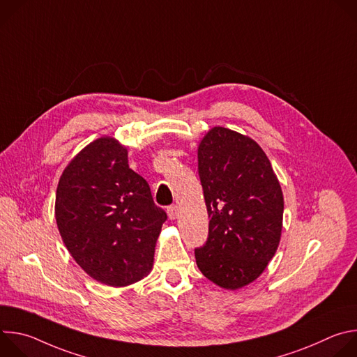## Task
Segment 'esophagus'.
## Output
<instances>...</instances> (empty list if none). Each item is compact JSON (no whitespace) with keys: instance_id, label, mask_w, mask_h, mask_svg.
<instances>
[{"instance_id":"1","label":"esophagus","mask_w":357,"mask_h":357,"mask_svg":"<svg viewBox=\"0 0 357 357\" xmlns=\"http://www.w3.org/2000/svg\"><path fill=\"white\" fill-rule=\"evenodd\" d=\"M167 213H168V218L171 219V220H176L178 219V216H179V211H178V206H169L168 209H167Z\"/></svg>"}]
</instances>
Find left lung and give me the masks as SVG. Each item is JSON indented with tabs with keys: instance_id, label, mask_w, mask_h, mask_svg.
I'll return each mask as SVG.
<instances>
[{
	"instance_id": "8db88e82",
	"label": "left lung",
	"mask_w": 357,
	"mask_h": 357,
	"mask_svg": "<svg viewBox=\"0 0 357 357\" xmlns=\"http://www.w3.org/2000/svg\"><path fill=\"white\" fill-rule=\"evenodd\" d=\"M199 176L209 222L195 250L200 273L236 291L256 281L281 240L284 196L263 148L230 128H211L197 145Z\"/></svg>"
}]
</instances>
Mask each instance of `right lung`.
Listing matches in <instances>:
<instances>
[{"mask_svg":"<svg viewBox=\"0 0 357 357\" xmlns=\"http://www.w3.org/2000/svg\"><path fill=\"white\" fill-rule=\"evenodd\" d=\"M55 219L73 260L93 280L114 288L146 277L167 213L146 181L128 165L114 137L86 145L63 169Z\"/></svg>","mask_w":357,"mask_h":357,"instance_id":"1","label":"right lung"}]
</instances>
